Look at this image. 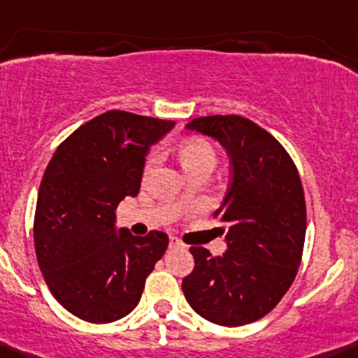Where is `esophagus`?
<instances>
[{
    "label": "esophagus",
    "mask_w": 358,
    "mask_h": 358,
    "mask_svg": "<svg viewBox=\"0 0 358 358\" xmlns=\"http://www.w3.org/2000/svg\"><path fill=\"white\" fill-rule=\"evenodd\" d=\"M169 246H171V248H179V246L182 245H180V241L176 238V236H171V243H169Z\"/></svg>",
    "instance_id": "esophagus-1"
}]
</instances>
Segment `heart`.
Masks as SVG:
<instances>
[{
    "label": "heart",
    "mask_w": 358,
    "mask_h": 358,
    "mask_svg": "<svg viewBox=\"0 0 358 358\" xmlns=\"http://www.w3.org/2000/svg\"><path fill=\"white\" fill-rule=\"evenodd\" d=\"M179 157L184 169L196 167V165L203 164L215 165V152H213V148L208 143L201 141V139H187V141H184L179 148ZM155 164H157V155L150 158L146 171H150Z\"/></svg>",
    "instance_id": "1"
}]
</instances>
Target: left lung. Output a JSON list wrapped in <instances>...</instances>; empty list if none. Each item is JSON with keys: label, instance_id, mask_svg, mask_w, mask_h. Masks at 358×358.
I'll list each match as a JSON object with an SVG mask.
<instances>
[{"label": "left lung", "instance_id": "1", "mask_svg": "<svg viewBox=\"0 0 358 358\" xmlns=\"http://www.w3.org/2000/svg\"><path fill=\"white\" fill-rule=\"evenodd\" d=\"M186 131L212 138L229 157V186L213 219L227 250L189 248L194 268L182 293L196 314L227 327L267 315L294 281L307 229L303 187L293 160L265 129L239 115L193 119Z\"/></svg>", "mask_w": 358, "mask_h": 358}]
</instances>
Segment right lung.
Returning <instances> with one entry per match:
<instances>
[{"instance_id": "obj_1", "label": "right lung", "mask_w": 358, "mask_h": 358, "mask_svg": "<svg viewBox=\"0 0 358 358\" xmlns=\"http://www.w3.org/2000/svg\"><path fill=\"white\" fill-rule=\"evenodd\" d=\"M176 122L110 110L80 125L44 171L34 245L44 281L70 314L106 324L131 314L169 236L115 226L117 205L139 193L150 146Z\"/></svg>"}]
</instances>
